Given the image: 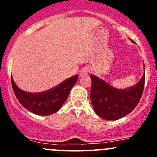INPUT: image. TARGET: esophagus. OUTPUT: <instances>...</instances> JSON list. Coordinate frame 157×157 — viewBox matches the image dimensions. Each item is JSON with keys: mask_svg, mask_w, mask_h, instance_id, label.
<instances>
[{"mask_svg": "<svg viewBox=\"0 0 157 157\" xmlns=\"http://www.w3.org/2000/svg\"><path fill=\"white\" fill-rule=\"evenodd\" d=\"M88 74V70L87 69H82V70L80 71V75L81 76V77H83V76H86V75Z\"/></svg>", "mask_w": 157, "mask_h": 157, "instance_id": "obj_1", "label": "esophagus"}]
</instances>
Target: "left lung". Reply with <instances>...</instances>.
<instances>
[{
  "label": "left lung",
  "mask_w": 157,
  "mask_h": 157,
  "mask_svg": "<svg viewBox=\"0 0 157 157\" xmlns=\"http://www.w3.org/2000/svg\"><path fill=\"white\" fill-rule=\"evenodd\" d=\"M91 80L90 96L94 111L106 120L119 119L132 112L141 99L144 86V74L135 86L124 90L113 88L94 75H91Z\"/></svg>",
  "instance_id": "1"
}]
</instances>
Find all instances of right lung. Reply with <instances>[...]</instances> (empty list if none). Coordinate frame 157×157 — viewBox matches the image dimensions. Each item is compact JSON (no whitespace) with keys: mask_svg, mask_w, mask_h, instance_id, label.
Listing matches in <instances>:
<instances>
[{"mask_svg":"<svg viewBox=\"0 0 157 157\" xmlns=\"http://www.w3.org/2000/svg\"><path fill=\"white\" fill-rule=\"evenodd\" d=\"M78 75L66 79L54 88L39 93L24 92L15 84L11 76V81L16 97L23 107L38 115H50L57 112L67 99L71 88L77 81Z\"/></svg>","mask_w":157,"mask_h":157,"instance_id":"right-lung-1","label":"right lung"}]
</instances>
